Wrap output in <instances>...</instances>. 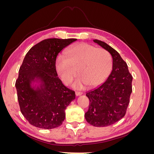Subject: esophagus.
<instances>
[{
    "label": "esophagus",
    "mask_w": 154,
    "mask_h": 154,
    "mask_svg": "<svg viewBox=\"0 0 154 154\" xmlns=\"http://www.w3.org/2000/svg\"><path fill=\"white\" fill-rule=\"evenodd\" d=\"M75 94L76 96H81L82 94V92H75Z\"/></svg>",
    "instance_id": "34e87169"
}]
</instances>
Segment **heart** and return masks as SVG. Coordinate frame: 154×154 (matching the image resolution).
Wrapping results in <instances>:
<instances>
[{"mask_svg":"<svg viewBox=\"0 0 154 154\" xmlns=\"http://www.w3.org/2000/svg\"><path fill=\"white\" fill-rule=\"evenodd\" d=\"M67 56L60 54L56 60V70L62 82L68 84L76 74V69L80 74L72 83L78 89L85 84L95 86L108 76L112 62L109 53L104 49L96 48L86 43L69 48Z\"/></svg>","mask_w":154,"mask_h":154,"instance_id":"obj_1","label":"heart"}]
</instances>
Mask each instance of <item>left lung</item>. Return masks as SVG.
<instances>
[{"label":"left lung","mask_w":154,"mask_h":154,"mask_svg":"<svg viewBox=\"0 0 154 154\" xmlns=\"http://www.w3.org/2000/svg\"><path fill=\"white\" fill-rule=\"evenodd\" d=\"M94 42L111 54L112 71L102 84L86 93L90 105L85 118L91 125L104 127L125 116L132 92V76L127 63L117 51L104 42Z\"/></svg>","instance_id":"8db88e82"}]
</instances>
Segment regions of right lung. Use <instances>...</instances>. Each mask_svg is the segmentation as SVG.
<instances>
[{
  "label": "right lung",
  "mask_w": 154,
  "mask_h": 154,
  "mask_svg": "<svg viewBox=\"0 0 154 154\" xmlns=\"http://www.w3.org/2000/svg\"><path fill=\"white\" fill-rule=\"evenodd\" d=\"M75 38L45 39L26 54L15 83L22 114L36 127L52 129L61 125L67 106L75 92L58 77L56 60L60 52Z\"/></svg>",
  "instance_id": "right-lung-1"
}]
</instances>
